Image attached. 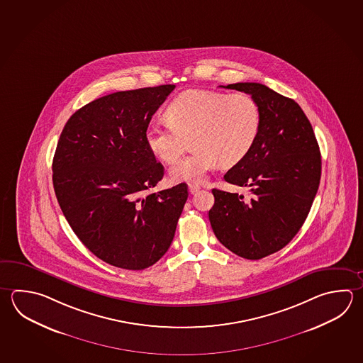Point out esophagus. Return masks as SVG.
<instances>
[{
	"label": "esophagus",
	"mask_w": 363,
	"mask_h": 363,
	"mask_svg": "<svg viewBox=\"0 0 363 363\" xmlns=\"http://www.w3.org/2000/svg\"><path fill=\"white\" fill-rule=\"evenodd\" d=\"M200 190V186L199 185H194V184H191V185H189V191H190V194H196V192Z\"/></svg>",
	"instance_id": "34e87169"
}]
</instances>
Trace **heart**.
<instances>
[{
	"label": "heart",
	"mask_w": 363,
	"mask_h": 363,
	"mask_svg": "<svg viewBox=\"0 0 363 363\" xmlns=\"http://www.w3.org/2000/svg\"><path fill=\"white\" fill-rule=\"evenodd\" d=\"M168 124L152 123L145 133L151 152L167 164L176 163L191 138L195 151L172 168V181L203 182L219 163L238 164L259 136L262 110L245 92L187 89L165 109Z\"/></svg>",
	"instance_id": "heart-1"
}]
</instances>
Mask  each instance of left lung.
Segmentation results:
<instances>
[{
    "label": "left lung",
    "mask_w": 363,
    "mask_h": 363,
    "mask_svg": "<svg viewBox=\"0 0 363 363\" xmlns=\"http://www.w3.org/2000/svg\"><path fill=\"white\" fill-rule=\"evenodd\" d=\"M225 89L253 96L262 110L259 136L225 181L250 187L252 198L213 189V233L222 245L245 259H262L287 245L303 226L321 178L315 132L293 99L260 83Z\"/></svg>",
    "instance_id": "8db88e82"
}]
</instances>
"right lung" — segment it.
Wrapping results in <instances>:
<instances>
[{"label": "right lung", "mask_w": 363, "mask_h": 363, "mask_svg": "<svg viewBox=\"0 0 363 363\" xmlns=\"http://www.w3.org/2000/svg\"><path fill=\"white\" fill-rule=\"evenodd\" d=\"M174 84L119 91L77 110L64 125L52 162L62 214L89 252L138 271L171 247L187 185L150 194L164 176L146 145L151 116Z\"/></svg>", "instance_id": "add662e5"}]
</instances>
